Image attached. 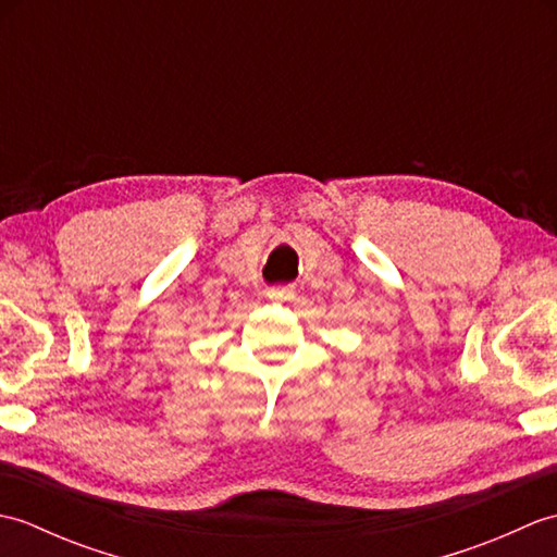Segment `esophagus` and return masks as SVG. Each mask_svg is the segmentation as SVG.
Segmentation results:
<instances>
[{
	"instance_id": "34e87169",
	"label": "esophagus",
	"mask_w": 557,
	"mask_h": 557,
	"mask_svg": "<svg viewBox=\"0 0 557 557\" xmlns=\"http://www.w3.org/2000/svg\"><path fill=\"white\" fill-rule=\"evenodd\" d=\"M268 299L272 301H289L294 299V287H270Z\"/></svg>"
}]
</instances>
